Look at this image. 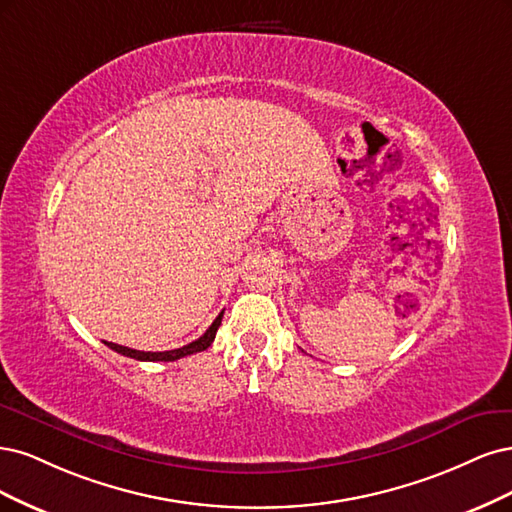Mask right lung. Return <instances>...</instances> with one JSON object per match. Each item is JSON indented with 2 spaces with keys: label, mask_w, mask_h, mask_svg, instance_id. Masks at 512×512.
Segmentation results:
<instances>
[{
  "label": "right lung",
  "mask_w": 512,
  "mask_h": 512,
  "mask_svg": "<svg viewBox=\"0 0 512 512\" xmlns=\"http://www.w3.org/2000/svg\"><path fill=\"white\" fill-rule=\"evenodd\" d=\"M221 319H223V312H219V317L212 321V325L206 329V334L200 336L197 340L180 346V349H174V351H159V353H151V351H136V349H129V346H121V344H114V342H104L108 349L117 351L125 357H131V359H138V361H176L180 357H187V355H193V353H200V351H206L208 346L212 344L214 336H217V329L221 325Z\"/></svg>",
  "instance_id": "obj_1"
}]
</instances>
